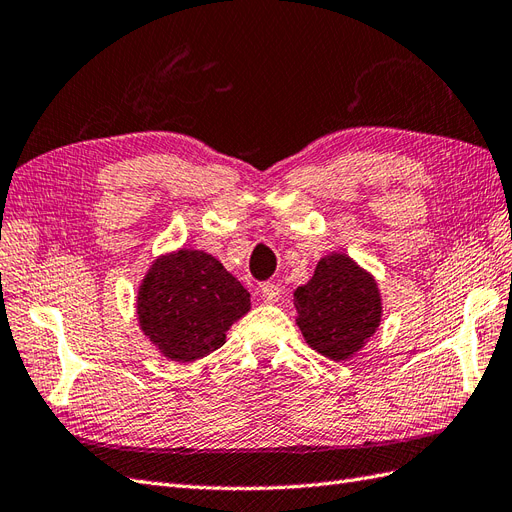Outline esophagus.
Returning <instances> with one entry per match:
<instances>
[{
  "label": "esophagus",
  "mask_w": 512,
  "mask_h": 512,
  "mask_svg": "<svg viewBox=\"0 0 512 512\" xmlns=\"http://www.w3.org/2000/svg\"><path fill=\"white\" fill-rule=\"evenodd\" d=\"M260 297L265 303H278L280 297H282V288L278 284H273V282L262 284L260 286Z\"/></svg>",
  "instance_id": "34e87169"
}]
</instances>
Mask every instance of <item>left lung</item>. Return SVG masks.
<instances>
[{
    "label": "left lung",
    "mask_w": 512,
    "mask_h": 512,
    "mask_svg": "<svg viewBox=\"0 0 512 512\" xmlns=\"http://www.w3.org/2000/svg\"><path fill=\"white\" fill-rule=\"evenodd\" d=\"M293 297L303 338L334 362L362 349L381 323L377 282L347 254L321 258L312 280Z\"/></svg>",
    "instance_id": "obj_1"
}]
</instances>
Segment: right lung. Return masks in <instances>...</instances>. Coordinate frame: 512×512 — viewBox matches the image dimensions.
Wrapping results in <instances>:
<instances>
[{
	"label": "right lung",
	"instance_id": "add662e5",
	"mask_svg": "<svg viewBox=\"0 0 512 512\" xmlns=\"http://www.w3.org/2000/svg\"><path fill=\"white\" fill-rule=\"evenodd\" d=\"M250 310V293L206 252L178 250L148 269L137 293V319L172 362H196L226 342V331Z\"/></svg>",
	"mask_w": 512,
	"mask_h": 512
}]
</instances>
